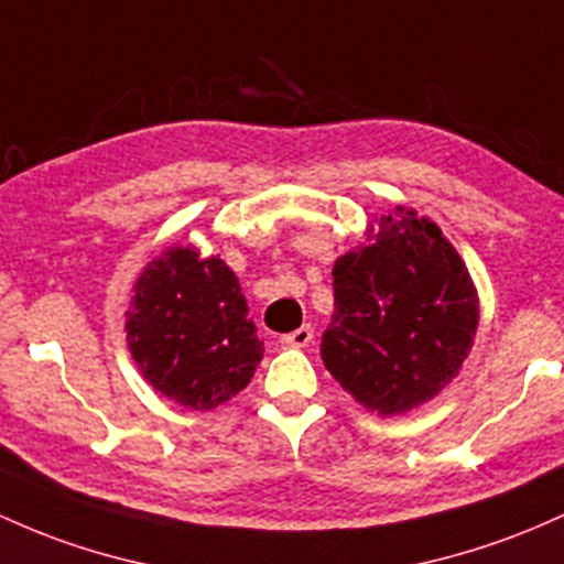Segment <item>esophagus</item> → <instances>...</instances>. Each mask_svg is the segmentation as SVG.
I'll use <instances>...</instances> for the list:
<instances>
[{
    "label": "esophagus",
    "mask_w": 564,
    "mask_h": 564,
    "mask_svg": "<svg viewBox=\"0 0 564 564\" xmlns=\"http://www.w3.org/2000/svg\"><path fill=\"white\" fill-rule=\"evenodd\" d=\"M313 343V326H300L296 332H289L281 337L283 348H307Z\"/></svg>",
    "instance_id": "34e87169"
}]
</instances>
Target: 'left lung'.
<instances>
[{
    "mask_svg": "<svg viewBox=\"0 0 564 564\" xmlns=\"http://www.w3.org/2000/svg\"><path fill=\"white\" fill-rule=\"evenodd\" d=\"M334 315L321 358L377 414H404L460 372L479 326V294L442 227L395 206L367 243L334 262Z\"/></svg>",
    "mask_w": 564,
    "mask_h": 564,
    "instance_id": "1",
    "label": "left lung"
}]
</instances>
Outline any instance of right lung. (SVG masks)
Listing matches in <instances>:
<instances>
[{"label":"right lung","mask_w":564,"mask_h":564,"mask_svg":"<svg viewBox=\"0 0 564 564\" xmlns=\"http://www.w3.org/2000/svg\"><path fill=\"white\" fill-rule=\"evenodd\" d=\"M126 343L144 380L184 410L208 412L251 382L262 339L235 272L195 246H171L135 278Z\"/></svg>","instance_id":"1"}]
</instances>
